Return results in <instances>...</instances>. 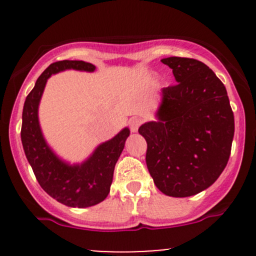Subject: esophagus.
<instances>
[{
    "instance_id": "obj_1",
    "label": "esophagus",
    "mask_w": 256,
    "mask_h": 256,
    "mask_svg": "<svg viewBox=\"0 0 256 256\" xmlns=\"http://www.w3.org/2000/svg\"><path fill=\"white\" fill-rule=\"evenodd\" d=\"M140 124H142V120L140 118H134L130 120V122H128V125H130V128L132 132H137L138 131V128H140Z\"/></svg>"
}]
</instances>
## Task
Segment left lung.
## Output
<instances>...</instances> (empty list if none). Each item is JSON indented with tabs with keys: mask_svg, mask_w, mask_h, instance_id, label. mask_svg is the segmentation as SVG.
<instances>
[{
	"mask_svg": "<svg viewBox=\"0 0 256 256\" xmlns=\"http://www.w3.org/2000/svg\"><path fill=\"white\" fill-rule=\"evenodd\" d=\"M177 85L161 90L156 122L138 132L146 138V161L161 192L188 198L210 188L228 165L234 134V112L224 84L207 64L171 56Z\"/></svg>",
	"mask_w": 256,
	"mask_h": 256,
	"instance_id": "8db88e82",
	"label": "left lung"
}]
</instances>
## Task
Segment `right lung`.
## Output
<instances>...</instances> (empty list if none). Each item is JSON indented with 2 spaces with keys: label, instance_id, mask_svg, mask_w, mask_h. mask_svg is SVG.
<instances>
[{
  "label": "right lung",
  "instance_id": "add662e5",
  "mask_svg": "<svg viewBox=\"0 0 256 256\" xmlns=\"http://www.w3.org/2000/svg\"><path fill=\"white\" fill-rule=\"evenodd\" d=\"M95 68L92 64L77 60L52 64L37 79L22 110V143L26 158L44 192L68 207H91L107 198L114 167L124 149L126 138L130 136V130L122 128L112 140L100 144L84 162L70 165L46 144L38 120V106L52 74L64 70L94 72Z\"/></svg>",
  "mask_w": 256,
  "mask_h": 256
}]
</instances>
